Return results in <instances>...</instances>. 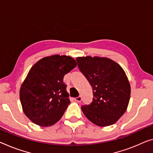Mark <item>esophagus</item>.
<instances>
[{
  "label": "esophagus",
  "instance_id": "34e87169",
  "mask_svg": "<svg viewBox=\"0 0 153 153\" xmlns=\"http://www.w3.org/2000/svg\"><path fill=\"white\" fill-rule=\"evenodd\" d=\"M74 100H75V101H76L77 102H81V100H82V98H81V96H79V97L75 98H74Z\"/></svg>",
  "mask_w": 153,
  "mask_h": 153
}]
</instances>
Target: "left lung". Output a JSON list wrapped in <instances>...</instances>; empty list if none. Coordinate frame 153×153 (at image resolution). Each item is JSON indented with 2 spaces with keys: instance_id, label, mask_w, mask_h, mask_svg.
<instances>
[{
  "instance_id": "8db88e82",
  "label": "left lung",
  "mask_w": 153,
  "mask_h": 153,
  "mask_svg": "<svg viewBox=\"0 0 153 153\" xmlns=\"http://www.w3.org/2000/svg\"><path fill=\"white\" fill-rule=\"evenodd\" d=\"M78 67L93 90V100L81 110L89 120L99 126L116 123L125 113L131 96V85L118 63L107 57H79Z\"/></svg>"
}]
</instances>
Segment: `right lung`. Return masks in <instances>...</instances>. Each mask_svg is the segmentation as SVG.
Listing matches in <instances>:
<instances>
[{
    "label": "right lung",
    "mask_w": 153,
    "mask_h": 153,
    "mask_svg": "<svg viewBox=\"0 0 153 153\" xmlns=\"http://www.w3.org/2000/svg\"><path fill=\"white\" fill-rule=\"evenodd\" d=\"M76 66L74 59L59 55L45 57L33 65L20 89L22 110L30 121L50 126L62 118L70 103L63 76Z\"/></svg>",
    "instance_id": "obj_1"
}]
</instances>
